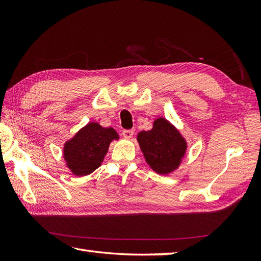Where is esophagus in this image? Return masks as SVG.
Segmentation results:
<instances>
[{"mask_svg":"<svg viewBox=\"0 0 261 261\" xmlns=\"http://www.w3.org/2000/svg\"><path fill=\"white\" fill-rule=\"evenodd\" d=\"M134 134H135L134 130H123V131H122V135H123V137L126 138V139H130V138H132Z\"/></svg>","mask_w":261,"mask_h":261,"instance_id":"1","label":"esophagus"}]
</instances>
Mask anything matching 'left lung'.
<instances>
[{"mask_svg": "<svg viewBox=\"0 0 261 261\" xmlns=\"http://www.w3.org/2000/svg\"><path fill=\"white\" fill-rule=\"evenodd\" d=\"M147 164L160 175L178 168L186 152V141L167 120L159 118L149 131H141L137 138Z\"/></svg>", "mask_w": 261, "mask_h": 261, "instance_id": "8db88e82", "label": "left lung"}]
</instances>
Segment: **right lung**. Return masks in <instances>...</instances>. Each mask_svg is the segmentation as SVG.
Here are the masks:
<instances>
[{"label": "right lung", "instance_id": "right-lung-1", "mask_svg": "<svg viewBox=\"0 0 261 261\" xmlns=\"http://www.w3.org/2000/svg\"><path fill=\"white\" fill-rule=\"evenodd\" d=\"M119 136L113 127H103L91 122L64 146L67 167L76 176H86L101 166L112 140Z\"/></svg>", "mask_w": 261, "mask_h": 261}]
</instances>
